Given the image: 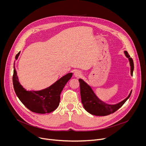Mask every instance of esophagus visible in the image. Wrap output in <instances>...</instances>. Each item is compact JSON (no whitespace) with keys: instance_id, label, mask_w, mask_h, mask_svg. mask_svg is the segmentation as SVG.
I'll use <instances>...</instances> for the list:
<instances>
[{"instance_id":"esophagus-1","label":"esophagus","mask_w":146,"mask_h":146,"mask_svg":"<svg viewBox=\"0 0 146 146\" xmlns=\"http://www.w3.org/2000/svg\"><path fill=\"white\" fill-rule=\"evenodd\" d=\"M82 75V73L79 71V70H76L74 73V76L76 77H81Z\"/></svg>"}]
</instances>
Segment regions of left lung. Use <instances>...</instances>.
I'll return each instance as SVG.
<instances>
[{
	"instance_id": "1",
	"label": "left lung",
	"mask_w": 146,
	"mask_h": 146,
	"mask_svg": "<svg viewBox=\"0 0 146 146\" xmlns=\"http://www.w3.org/2000/svg\"><path fill=\"white\" fill-rule=\"evenodd\" d=\"M124 53L129 59L131 66V75H133L134 69L133 59L130 57V55L127 51H125ZM78 81L80 82V95L82 105L87 112L95 115L105 116L114 113L125 103L132 93L131 91L128 96L121 102L115 105H109L100 100L92 91L91 87L85 81L81 78H80Z\"/></svg>"
}]
</instances>
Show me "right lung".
<instances>
[{"label":"right lung","instance_id":"add662e5","mask_svg":"<svg viewBox=\"0 0 146 146\" xmlns=\"http://www.w3.org/2000/svg\"><path fill=\"white\" fill-rule=\"evenodd\" d=\"M19 54L20 52L16 55L15 58L16 59H18ZM72 73L66 74L46 89L37 91H29L20 84L17 72L14 66L13 87L20 101L31 111L39 114L49 113L54 111L58 107L60 93L72 77Z\"/></svg>","mask_w":146,"mask_h":146}]
</instances>
